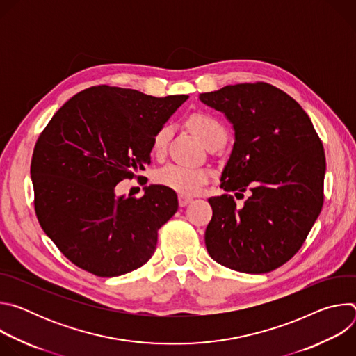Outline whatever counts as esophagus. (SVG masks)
<instances>
[{
  "instance_id": "obj_1",
  "label": "esophagus",
  "mask_w": 356,
  "mask_h": 356,
  "mask_svg": "<svg viewBox=\"0 0 356 356\" xmlns=\"http://www.w3.org/2000/svg\"><path fill=\"white\" fill-rule=\"evenodd\" d=\"M191 201H193V198L188 197V195H186V194H180V195H179V204H180L181 207L187 206L188 202H191Z\"/></svg>"
}]
</instances>
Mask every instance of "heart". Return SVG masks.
<instances>
[{
  "label": "heart",
  "instance_id": "b5f03b06",
  "mask_svg": "<svg viewBox=\"0 0 356 356\" xmlns=\"http://www.w3.org/2000/svg\"><path fill=\"white\" fill-rule=\"evenodd\" d=\"M187 127L198 136L206 146L211 143H224L227 139V131L221 121L213 114L197 111L187 117ZM172 128L162 125L156 129L152 138L150 149L155 156H162L166 150L168 140L170 138ZM156 181L170 190L181 194H194L202 184L209 180V173L204 169L191 168L180 163H169L156 173Z\"/></svg>",
  "mask_w": 356,
  "mask_h": 356
}]
</instances>
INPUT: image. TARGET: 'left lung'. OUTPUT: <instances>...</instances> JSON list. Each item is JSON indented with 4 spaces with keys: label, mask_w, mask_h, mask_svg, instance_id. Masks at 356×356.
Segmentation results:
<instances>
[{
    "label": "left lung",
    "mask_w": 356,
    "mask_h": 356,
    "mask_svg": "<svg viewBox=\"0 0 356 356\" xmlns=\"http://www.w3.org/2000/svg\"><path fill=\"white\" fill-rule=\"evenodd\" d=\"M200 99L224 113L235 131L221 176L228 194L209 198L207 250L232 270L272 272L296 255L321 213L323 143L306 111L272 84L225 86ZM229 192L248 197L236 207Z\"/></svg>",
    "instance_id": "obj_1"
}]
</instances>
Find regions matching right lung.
<instances>
[{"label":"right lung","instance_id":"add662e5","mask_svg":"<svg viewBox=\"0 0 356 356\" xmlns=\"http://www.w3.org/2000/svg\"><path fill=\"white\" fill-rule=\"evenodd\" d=\"M187 98L94 86L72 97L39 135L31 162L35 213L80 269L113 277L154 255L159 228L179 209L175 190L152 184L139 198H115L114 188L150 165L154 134Z\"/></svg>","mask_w":356,"mask_h":356}]
</instances>
